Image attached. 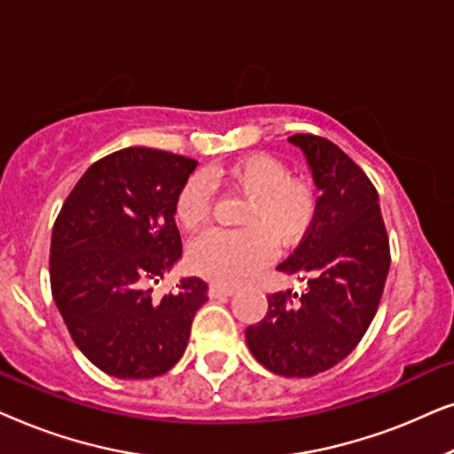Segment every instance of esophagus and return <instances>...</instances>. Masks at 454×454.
Here are the masks:
<instances>
[{
  "instance_id": "34e87169",
  "label": "esophagus",
  "mask_w": 454,
  "mask_h": 454,
  "mask_svg": "<svg viewBox=\"0 0 454 454\" xmlns=\"http://www.w3.org/2000/svg\"><path fill=\"white\" fill-rule=\"evenodd\" d=\"M235 294V287H227V285H216L213 283L208 287L210 297H231Z\"/></svg>"
}]
</instances>
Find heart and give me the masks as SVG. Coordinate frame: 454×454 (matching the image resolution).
Masks as SVG:
<instances>
[{"mask_svg": "<svg viewBox=\"0 0 454 454\" xmlns=\"http://www.w3.org/2000/svg\"><path fill=\"white\" fill-rule=\"evenodd\" d=\"M229 188L250 198L239 231H208L192 241L190 269L208 281L235 285L270 262L281 247L297 246L314 225L318 198L306 179L291 177L289 167L270 154H250L221 173ZM208 179L196 173L185 179L176 198V219L196 231L210 215Z\"/></svg>", "mask_w": 454, "mask_h": 454, "instance_id": "heart-1", "label": "heart"}]
</instances>
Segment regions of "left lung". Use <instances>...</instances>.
<instances>
[{
    "label": "left lung",
    "instance_id": "left-lung-1",
    "mask_svg": "<svg viewBox=\"0 0 454 454\" xmlns=\"http://www.w3.org/2000/svg\"><path fill=\"white\" fill-rule=\"evenodd\" d=\"M289 142L306 157L320 196L312 229L277 269L306 275L308 289L269 295V312L246 328V340L266 370L309 378L343 362L368 331L390 250L368 176L331 140L295 134Z\"/></svg>",
    "mask_w": 454,
    "mask_h": 454
}]
</instances>
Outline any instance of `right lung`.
Instances as JSON below:
<instances>
[{
    "mask_svg": "<svg viewBox=\"0 0 454 454\" xmlns=\"http://www.w3.org/2000/svg\"><path fill=\"white\" fill-rule=\"evenodd\" d=\"M198 160L129 146L92 163L66 198L51 235V294L78 349L123 380L169 372L188 347L208 285L182 278L154 300L148 281L182 258L176 198Z\"/></svg>",
    "mask_w": 454,
    "mask_h": 454,
    "instance_id": "right-lung-1",
    "label": "right lung"
}]
</instances>
